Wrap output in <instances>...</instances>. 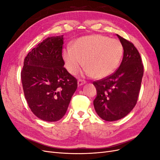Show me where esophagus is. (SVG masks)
Returning <instances> with one entry per match:
<instances>
[{
  "label": "esophagus",
  "instance_id": "1",
  "mask_svg": "<svg viewBox=\"0 0 160 160\" xmlns=\"http://www.w3.org/2000/svg\"><path fill=\"white\" fill-rule=\"evenodd\" d=\"M85 83H86V81H83V80H78V81H77V84H78V86H81Z\"/></svg>",
  "mask_w": 160,
  "mask_h": 160
}]
</instances>
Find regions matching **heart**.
I'll return each instance as SVG.
<instances>
[{
	"label": "heart",
	"mask_w": 160,
	"mask_h": 160,
	"mask_svg": "<svg viewBox=\"0 0 160 160\" xmlns=\"http://www.w3.org/2000/svg\"><path fill=\"white\" fill-rule=\"evenodd\" d=\"M123 54V47L119 40L92 35L77 38L71 48L63 50L62 56L71 74L75 75L84 65L87 75L100 79L113 73Z\"/></svg>",
	"instance_id": "obj_1"
}]
</instances>
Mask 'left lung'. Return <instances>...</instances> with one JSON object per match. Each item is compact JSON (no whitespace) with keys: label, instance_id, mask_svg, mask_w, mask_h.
<instances>
[{"label":"left lung","instance_id":"1","mask_svg":"<svg viewBox=\"0 0 160 160\" xmlns=\"http://www.w3.org/2000/svg\"><path fill=\"white\" fill-rule=\"evenodd\" d=\"M123 47V57L113 74L93 82L97 97L94 108L99 117L114 122L125 117L135 107L143 75L139 53L133 43L117 35Z\"/></svg>","mask_w":160,"mask_h":160}]
</instances>
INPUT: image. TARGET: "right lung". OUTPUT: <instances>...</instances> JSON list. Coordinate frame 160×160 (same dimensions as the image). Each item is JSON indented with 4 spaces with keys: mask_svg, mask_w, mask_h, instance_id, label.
Listing matches in <instances>:
<instances>
[{
    "mask_svg": "<svg viewBox=\"0 0 160 160\" xmlns=\"http://www.w3.org/2000/svg\"><path fill=\"white\" fill-rule=\"evenodd\" d=\"M63 35L47 37L28 52L21 76L27 103L38 118L57 122L65 115L77 81L64 67Z\"/></svg>",
    "mask_w": 160,
    "mask_h": 160,
    "instance_id": "obj_1",
    "label": "right lung"
}]
</instances>
